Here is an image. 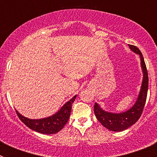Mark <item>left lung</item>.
<instances>
[{"mask_svg": "<svg viewBox=\"0 0 157 157\" xmlns=\"http://www.w3.org/2000/svg\"><path fill=\"white\" fill-rule=\"evenodd\" d=\"M129 47L133 52L138 54L140 56L141 68L144 73L141 91H140L139 96L136 103L128 111L120 113V114L105 112L100 108L98 104H94V110L97 119L105 128L112 130V131H122V130L129 128L130 126L134 125V123L139 120V118L142 114L147 98V93H148V87H149V76H148L144 57L138 47L133 45H129Z\"/></svg>", "mask_w": 157, "mask_h": 157, "instance_id": "8db88e82", "label": "left lung"}]
</instances>
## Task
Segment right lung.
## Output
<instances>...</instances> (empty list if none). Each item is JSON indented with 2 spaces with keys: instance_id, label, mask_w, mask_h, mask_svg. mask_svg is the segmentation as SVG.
Returning <instances> with one entry per match:
<instances>
[{
  "instance_id": "right-lung-1",
  "label": "right lung",
  "mask_w": 157,
  "mask_h": 157,
  "mask_svg": "<svg viewBox=\"0 0 157 157\" xmlns=\"http://www.w3.org/2000/svg\"><path fill=\"white\" fill-rule=\"evenodd\" d=\"M75 98L76 96H75L74 98H71L62 107L61 109L57 113L50 117L41 119V120H30L21 116L17 111H16V114L19 116V120L25 125L34 131L45 134H56L62 130L67 122L68 121L71 111L72 103L75 100Z\"/></svg>"
}]
</instances>
